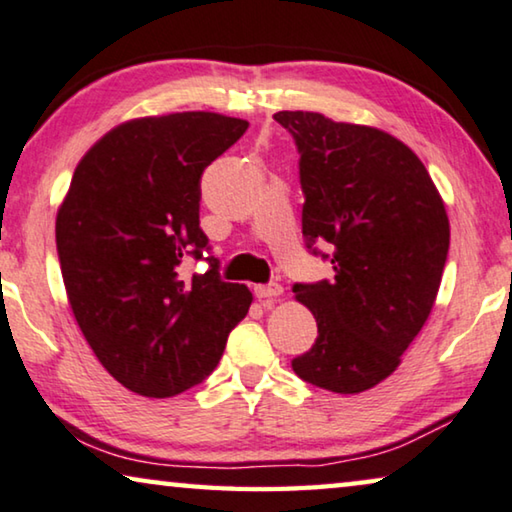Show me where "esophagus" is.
Listing matches in <instances>:
<instances>
[{
  "instance_id": "34e87169",
  "label": "esophagus",
  "mask_w": 512,
  "mask_h": 512,
  "mask_svg": "<svg viewBox=\"0 0 512 512\" xmlns=\"http://www.w3.org/2000/svg\"><path fill=\"white\" fill-rule=\"evenodd\" d=\"M280 294H282V285H278V282H269V285L255 287V296L264 305H273V301H276Z\"/></svg>"
}]
</instances>
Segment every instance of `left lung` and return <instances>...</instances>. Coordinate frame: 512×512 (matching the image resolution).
Masks as SVG:
<instances>
[{
  "label": "left lung",
  "mask_w": 512,
  "mask_h": 512,
  "mask_svg": "<svg viewBox=\"0 0 512 512\" xmlns=\"http://www.w3.org/2000/svg\"><path fill=\"white\" fill-rule=\"evenodd\" d=\"M273 119L299 149L305 246L335 271L292 287L317 319L315 345L292 368L326 391L363 393L393 375L430 317L451 243L446 207L425 165L393 135L317 112Z\"/></svg>",
  "instance_id": "left-lung-1"
}]
</instances>
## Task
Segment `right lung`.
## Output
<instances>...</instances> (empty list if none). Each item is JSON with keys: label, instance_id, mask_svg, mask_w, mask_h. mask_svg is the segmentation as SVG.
<instances>
[{"label": "right lung", "instance_id": "right-lung-1", "mask_svg": "<svg viewBox=\"0 0 512 512\" xmlns=\"http://www.w3.org/2000/svg\"><path fill=\"white\" fill-rule=\"evenodd\" d=\"M248 131L216 112L126 121L75 167L57 213L68 303L105 370L144 398L200 384L248 315L253 294L225 282L200 227V179ZM186 256L210 269L183 279Z\"/></svg>", "mask_w": 512, "mask_h": 512}]
</instances>
